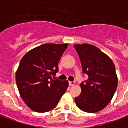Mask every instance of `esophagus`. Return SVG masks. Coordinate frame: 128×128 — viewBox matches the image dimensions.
I'll use <instances>...</instances> for the list:
<instances>
[{"mask_svg": "<svg viewBox=\"0 0 128 128\" xmlns=\"http://www.w3.org/2000/svg\"><path fill=\"white\" fill-rule=\"evenodd\" d=\"M75 84H76L75 82H71V81L69 82V86H74Z\"/></svg>", "mask_w": 128, "mask_h": 128, "instance_id": "obj_1", "label": "esophagus"}]
</instances>
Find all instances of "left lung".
I'll use <instances>...</instances> for the list:
<instances>
[{
	"label": "left lung",
	"instance_id": "8db88e82",
	"mask_svg": "<svg viewBox=\"0 0 128 128\" xmlns=\"http://www.w3.org/2000/svg\"><path fill=\"white\" fill-rule=\"evenodd\" d=\"M82 64V71L88 76L81 83V94L75 98L78 107L88 113L104 109L111 102L118 86L115 65L111 58L98 48L90 44L74 46Z\"/></svg>",
	"mask_w": 128,
	"mask_h": 128
}]
</instances>
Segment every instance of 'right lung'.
<instances>
[{
  "mask_svg": "<svg viewBox=\"0 0 128 128\" xmlns=\"http://www.w3.org/2000/svg\"><path fill=\"white\" fill-rule=\"evenodd\" d=\"M68 44L46 43L28 51L16 72L21 97L31 110L45 113L56 107L68 87L67 80H53Z\"/></svg>",
  "mask_w": 128,
  "mask_h": 128,
  "instance_id": "add662e5",
  "label": "right lung"
}]
</instances>
